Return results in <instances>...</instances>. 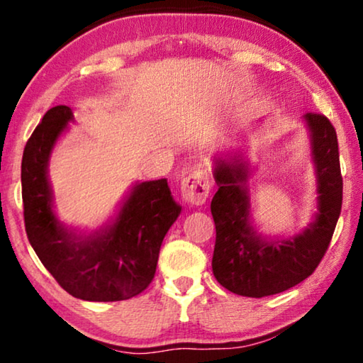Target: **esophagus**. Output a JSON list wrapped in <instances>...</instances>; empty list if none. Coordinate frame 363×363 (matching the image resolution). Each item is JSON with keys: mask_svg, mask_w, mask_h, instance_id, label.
Listing matches in <instances>:
<instances>
[{"mask_svg": "<svg viewBox=\"0 0 363 363\" xmlns=\"http://www.w3.org/2000/svg\"><path fill=\"white\" fill-rule=\"evenodd\" d=\"M210 194L206 171H194L181 181V195L190 205H203Z\"/></svg>", "mask_w": 363, "mask_h": 363, "instance_id": "34e87169", "label": "esophagus"}]
</instances>
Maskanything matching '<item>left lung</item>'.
<instances>
[{
  "label": "left lung",
  "instance_id": "obj_1",
  "mask_svg": "<svg viewBox=\"0 0 363 363\" xmlns=\"http://www.w3.org/2000/svg\"><path fill=\"white\" fill-rule=\"evenodd\" d=\"M315 174L317 211L306 229L288 237H266L256 230L250 179L255 168L242 147L213 157L218 192L211 200L216 225L213 274L227 290L248 298L277 294L314 272L327 251L341 213L342 177L333 125L323 115L306 113Z\"/></svg>",
  "mask_w": 363,
  "mask_h": 363
}]
</instances>
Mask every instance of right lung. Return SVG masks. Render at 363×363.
<instances>
[{
    "mask_svg": "<svg viewBox=\"0 0 363 363\" xmlns=\"http://www.w3.org/2000/svg\"><path fill=\"white\" fill-rule=\"evenodd\" d=\"M73 120L70 107L49 108L23 150L21 179L28 242L72 296L97 303L130 299L155 275L160 247L179 218L181 205L167 179L138 181L99 229L86 232L60 223L54 211L49 162Z\"/></svg>",
    "mask_w": 363,
    "mask_h": 363,
    "instance_id": "1",
    "label": "right lung"
}]
</instances>
